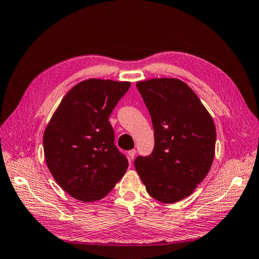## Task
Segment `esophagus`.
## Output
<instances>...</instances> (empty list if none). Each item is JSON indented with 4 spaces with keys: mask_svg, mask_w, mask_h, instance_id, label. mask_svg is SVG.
<instances>
[{
    "mask_svg": "<svg viewBox=\"0 0 259 259\" xmlns=\"http://www.w3.org/2000/svg\"><path fill=\"white\" fill-rule=\"evenodd\" d=\"M136 153H137V151H136L135 149L130 150V151L128 152V157H129V160H130V161H133V160H134L135 157H136Z\"/></svg>",
    "mask_w": 259,
    "mask_h": 259,
    "instance_id": "1",
    "label": "esophagus"
}]
</instances>
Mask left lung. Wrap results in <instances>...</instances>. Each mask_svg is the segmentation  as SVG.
<instances>
[{"mask_svg":"<svg viewBox=\"0 0 259 259\" xmlns=\"http://www.w3.org/2000/svg\"><path fill=\"white\" fill-rule=\"evenodd\" d=\"M137 88L149 110L155 147L135 167L155 199L172 203L188 197L211 167L216 126L196 93L178 79H151Z\"/></svg>","mask_w":259,"mask_h":259,"instance_id":"8db88e82","label":"left lung"}]
</instances>
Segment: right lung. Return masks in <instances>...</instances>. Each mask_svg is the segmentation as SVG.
I'll return each mask as SVG.
<instances>
[{
    "label": "right lung",
    "mask_w": 259,
    "mask_h": 259,
    "mask_svg": "<svg viewBox=\"0 0 259 259\" xmlns=\"http://www.w3.org/2000/svg\"><path fill=\"white\" fill-rule=\"evenodd\" d=\"M129 88V82L82 81L65 95L47 126L43 148L48 168L75 199H102L128 168V159L114 145L109 117Z\"/></svg>",
    "instance_id": "1"
}]
</instances>
